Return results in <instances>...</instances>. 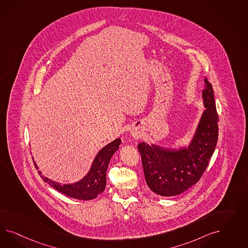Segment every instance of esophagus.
Segmentation results:
<instances>
[{
  "label": "esophagus",
  "mask_w": 248,
  "mask_h": 248,
  "mask_svg": "<svg viewBox=\"0 0 248 248\" xmlns=\"http://www.w3.org/2000/svg\"><path fill=\"white\" fill-rule=\"evenodd\" d=\"M131 135L135 139H138L139 137L142 136V134L139 131H137V130H133V131H131Z\"/></svg>",
  "instance_id": "esophagus-1"
}]
</instances>
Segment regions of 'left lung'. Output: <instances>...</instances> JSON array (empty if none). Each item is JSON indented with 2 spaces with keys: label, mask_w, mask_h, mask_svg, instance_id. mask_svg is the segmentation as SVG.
<instances>
[{
  "label": "left lung",
  "mask_w": 248,
  "mask_h": 248,
  "mask_svg": "<svg viewBox=\"0 0 248 248\" xmlns=\"http://www.w3.org/2000/svg\"><path fill=\"white\" fill-rule=\"evenodd\" d=\"M202 95L205 110L188 147L167 149L145 143L137 145L145 182L157 195H180L193 186L202 177L214 154L217 143L218 115L213 87L206 77Z\"/></svg>",
  "instance_id": "left-lung-1"
}]
</instances>
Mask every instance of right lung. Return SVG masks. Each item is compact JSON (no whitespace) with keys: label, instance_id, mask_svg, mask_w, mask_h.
Listing matches in <instances>:
<instances>
[{"label":"right lung","instance_id":"obj_1","mask_svg":"<svg viewBox=\"0 0 248 248\" xmlns=\"http://www.w3.org/2000/svg\"><path fill=\"white\" fill-rule=\"evenodd\" d=\"M120 143V138H117L99 151L91 166L90 171L82 180L75 184L61 185L53 181L49 180L47 177L42 175L41 171H38V173L43 180L48 183L52 187L56 189L63 195L79 200L93 199L105 190L106 186V170L110 159L113 156V154L118 150ZM34 165L35 168L38 169L35 162Z\"/></svg>","mask_w":248,"mask_h":248}]
</instances>
